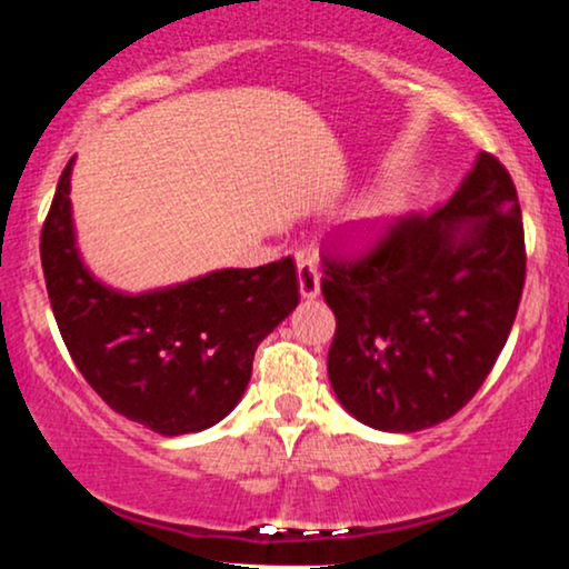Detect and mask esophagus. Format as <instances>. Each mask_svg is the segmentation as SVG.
<instances>
[{
  "label": "esophagus",
  "instance_id": "34e87169",
  "mask_svg": "<svg viewBox=\"0 0 569 569\" xmlns=\"http://www.w3.org/2000/svg\"><path fill=\"white\" fill-rule=\"evenodd\" d=\"M297 272H299V291L305 299H315L320 293V268H317L315 257L307 252L297 254Z\"/></svg>",
  "mask_w": 569,
  "mask_h": 569
}]
</instances>
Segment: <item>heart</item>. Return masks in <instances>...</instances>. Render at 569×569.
I'll use <instances>...</instances> for the list:
<instances>
[{
    "label": "heart",
    "instance_id": "b5f03b06",
    "mask_svg": "<svg viewBox=\"0 0 569 569\" xmlns=\"http://www.w3.org/2000/svg\"><path fill=\"white\" fill-rule=\"evenodd\" d=\"M380 216V202H375V200H369V202H361L359 208L353 210V221L359 223V226H367L369 221H375V218Z\"/></svg>",
    "mask_w": 569,
    "mask_h": 569
}]
</instances>
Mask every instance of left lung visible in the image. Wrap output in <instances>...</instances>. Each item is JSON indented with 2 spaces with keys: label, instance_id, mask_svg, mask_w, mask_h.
Returning a JSON list of instances; mask_svg holds the SVG:
<instances>
[{
  "label": "left lung",
  "instance_id": "1",
  "mask_svg": "<svg viewBox=\"0 0 569 569\" xmlns=\"http://www.w3.org/2000/svg\"><path fill=\"white\" fill-rule=\"evenodd\" d=\"M336 315L330 385L367 427L419 431L476 396L526 283L518 192L491 153L431 216L385 226L359 254L322 257Z\"/></svg>",
  "mask_w": 569,
  "mask_h": 569
}]
</instances>
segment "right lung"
I'll return each instance as SVG.
<instances>
[{
  "mask_svg": "<svg viewBox=\"0 0 569 569\" xmlns=\"http://www.w3.org/2000/svg\"><path fill=\"white\" fill-rule=\"evenodd\" d=\"M72 161L43 221L41 264L74 367L113 411L158 435L213 427L244 396L260 340L297 309V264L283 257L138 297L113 291L74 247Z\"/></svg>",
  "mask_w": 569,
  "mask_h": 569,
  "instance_id": "add662e5",
  "label": "right lung"
}]
</instances>
